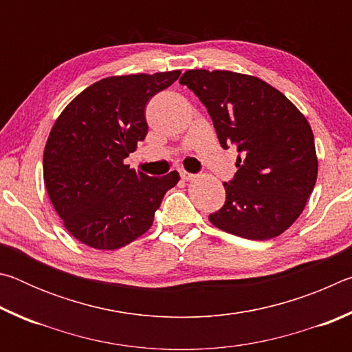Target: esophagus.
Returning a JSON list of instances; mask_svg holds the SVG:
<instances>
[{"mask_svg": "<svg viewBox=\"0 0 352 352\" xmlns=\"http://www.w3.org/2000/svg\"><path fill=\"white\" fill-rule=\"evenodd\" d=\"M180 177L183 178L184 182H190V180H194V178H195L194 174H189V172H186V170H182L180 172Z\"/></svg>", "mask_w": 352, "mask_h": 352, "instance_id": "obj_1", "label": "esophagus"}]
</instances>
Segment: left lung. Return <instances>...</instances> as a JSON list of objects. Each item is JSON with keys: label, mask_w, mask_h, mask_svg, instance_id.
Instances as JSON below:
<instances>
[{"label": "left lung", "mask_w": 352, "mask_h": 352, "mask_svg": "<svg viewBox=\"0 0 352 352\" xmlns=\"http://www.w3.org/2000/svg\"><path fill=\"white\" fill-rule=\"evenodd\" d=\"M214 122L220 146L234 147L237 172L210 222L252 241L283 234L300 217L318 174L314 133L305 115L259 77L226 69L182 76Z\"/></svg>", "instance_id": "obj_1"}]
</instances>
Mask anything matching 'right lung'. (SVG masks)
I'll return each mask as SVG.
<instances>
[{"label":"right lung","instance_id":"1","mask_svg":"<svg viewBox=\"0 0 352 352\" xmlns=\"http://www.w3.org/2000/svg\"><path fill=\"white\" fill-rule=\"evenodd\" d=\"M180 69L111 76L65 107L43 152V180L63 226L96 250H118L153 223L177 170L148 177L124 163L146 138V104L170 87Z\"/></svg>","mask_w":352,"mask_h":352}]
</instances>
